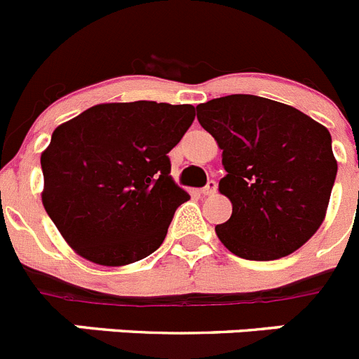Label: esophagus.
I'll return each instance as SVG.
<instances>
[{
    "instance_id": "esophagus-1",
    "label": "esophagus",
    "mask_w": 359,
    "mask_h": 359,
    "mask_svg": "<svg viewBox=\"0 0 359 359\" xmlns=\"http://www.w3.org/2000/svg\"><path fill=\"white\" fill-rule=\"evenodd\" d=\"M203 195H214V193H216L217 191V182L216 180H209V182H207V186L203 187Z\"/></svg>"
}]
</instances>
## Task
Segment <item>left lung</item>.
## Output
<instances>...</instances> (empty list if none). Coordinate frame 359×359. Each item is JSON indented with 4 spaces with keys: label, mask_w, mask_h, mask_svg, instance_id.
Masks as SVG:
<instances>
[{
    "label": "left lung",
    "mask_w": 359,
    "mask_h": 359,
    "mask_svg": "<svg viewBox=\"0 0 359 359\" xmlns=\"http://www.w3.org/2000/svg\"><path fill=\"white\" fill-rule=\"evenodd\" d=\"M223 149L219 191L232 216L219 241L246 260H274L303 246L323 223L337 179L331 134L299 109L246 93L196 106Z\"/></svg>",
    "instance_id": "8db88e82"
}]
</instances>
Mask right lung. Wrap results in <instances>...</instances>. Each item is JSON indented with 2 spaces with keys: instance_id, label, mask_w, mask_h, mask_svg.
I'll list each match as a JSON object with an SVG mask.
<instances>
[{
  "instance_id": "add662e5",
  "label": "right lung",
  "mask_w": 359,
  "mask_h": 359,
  "mask_svg": "<svg viewBox=\"0 0 359 359\" xmlns=\"http://www.w3.org/2000/svg\"><path fill=\"white\" fill-rule=\"evenodd\" d=\"M195 120L191 104H99L56 127L40 157L42 202L67 243L100 266L138 262L163 244L189 193L168 152Z\"/></svg>"
}]
</instances>
